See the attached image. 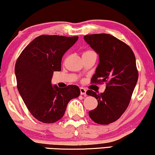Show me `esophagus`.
<instances>
[{
	"mask_svg": "<svg viewBox=\"0 0 155 155\" xmlns=\"http://www.w3.org/2000/svg\"><path fill=\"white\" fill-rule=\"evenodd\" d=\"M86 92H87V90L86 89H84V87H81L80 88V93H81V95H86Z\"/></svg>",
	"mask_w": 155,
	"mask_h": 155,
	"instance_id": "1",
	"label": "esophagus"
}]
</instances>
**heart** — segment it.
<instances>
[{
  "mask_svg": "<svg viewBox=\"0 0 155 155\" xmlns=\"http://www.w3.org/2000/svg\"><path fill=\"white\" fill-rule=\"evenodd\" d=\"M88 51H86V52H88Z\"/></svg>",
  "mask_w": 155,
  "mask_h": 155,
  "instance_id": "obj_1",
  "label": "heart"
}]
</instances>
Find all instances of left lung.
<instances>
[{
  "instance_id": "1",
  "label": "left lung",
  "mask_w": 155,
  "mask_h": 155,
  "mask_svg": "<svg viewBox=\"0 0 155 155\" xmlns=\"http://www.w3.org/2000/svg\"><path fill=\"white\" fill-rule=\"evenodd\" d=\"M84 39L99 56L92 82L106 83L102 93L87 92L97 100L89 116L96 123L108 124L118 120L130 104L138 78L136 58L129 46L111 35H87Z\"/></svg>"
}]
</instances>
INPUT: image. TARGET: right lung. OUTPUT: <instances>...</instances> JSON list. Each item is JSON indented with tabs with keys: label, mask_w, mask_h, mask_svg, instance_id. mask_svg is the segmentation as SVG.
Returning a JSON list of instances; mask_svg holds the SVG:
<instances>
[{
	"label": "right lung",
	"mask_w": 155,
	"mask_h": 155,
	"mask_svg": "<svg viewBox=\"0 0 155 155\" xmlns=\"http://www.w3.org/2000/svg\"><path fill=\"white\" fill-rule=\"evenodd\" d=\"M78 38L40 35L25 48L16 62L18 91L31 114L40 122L54 123L60 120L69 101L80 95L76 85L59 88L51 84L53 73L61 70L63 54Z\"/></svg>",
	"instance_id": "obj_1"
}]
</instances>
